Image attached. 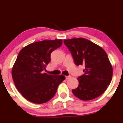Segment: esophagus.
Wrapping results in <instances>:
<instances>
[{
    "instance_id": "esophagus-1",
    "label": "esophagus",
    "mask_w": 123,
    "mask_h": 123,
    "mask_svg": "<svg viewBox=\"0 0 123 123\" xmlns=\"http://www.w3.org/2000/svg\"><path fill=\"white\" fill-rule=\"evenodd\" d=\"M65 78H66V80H68V79H69V78H71V76H66Z\"/></svg>"
}]
</instances>
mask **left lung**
<instances>
[{"mask_svg": "<svg viewBox=\"0 0 123 123\" xmlns=\"http://www.w3.org/2000/svg\"><path fill=\"white\" fill-rule=\"evenodd\" d=\"M76 65H84V74L77 78L78 87L72 90L76 97L88 101L101 96L111 82L113 69L105 50L83 38L63 40Z\"/></svg>", "mask_w": 123, "mask_h": 123, "instance_id": "8db88e82", "label": "left lung"}]
</instances>
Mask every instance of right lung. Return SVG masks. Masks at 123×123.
Returning a JSON list of instances; mask_svg holds the SVG:
<instances>
[{"label": "right lung", "instance_id": "1", "mask_svg": "<svg viewBox=\"0 0 123 123\" xmlns=\"http://www.w3.org/2000/svg\"><path fill=\"white\" fill-rule=\"evenodd\" d=\"M62 43V39L44 40L32 43L20 50L12 68L16 88L23 97L35 104H43L55 95L63 75L43 73L50 62V55Z\"/></svg>", "mask_w": 123, "mask_h": 123}]
</instances>
